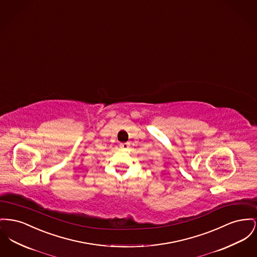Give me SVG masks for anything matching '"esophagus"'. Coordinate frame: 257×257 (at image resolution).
Returning a JSON list of instances; mask_svg holds the SVG:
<instances>
[{
  "mask_svg": "<svg viewBox=\"0 0 257 257\" xmlns=\"http://www.w3.org/2000/svg\"><path fill=\"white\" fill-rule=\"evenodd\" d=\"M120 147L122 149H127L128 148V143H121Z\"/></svg>",
  "mask_w": 257,
  "mask_h": 257,
  "instance_id": "obj_1",
  "label": "esophagus"
}]
</instances>
